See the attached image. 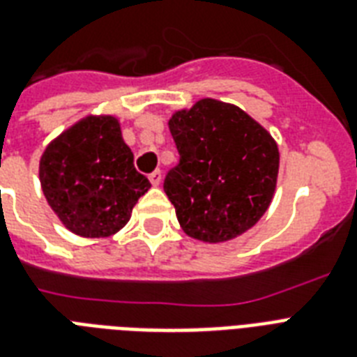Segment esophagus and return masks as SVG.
Segmentation results:
<instances>
[{
  "instance_id": "obj_1",
  "label": "esophagus",
  "mask_w": 357,
  "mask_h": 357,
  "mask_svg": "<svg viewBox=\"0 0 357 357\" xmlns=\"http://www.w3.org/2000/svg\"><path fill=\"white\" fill-rule=\"evenodd\" d=\"M148 178H150V181H151V185H153V187H157V185H161V179H162L161 170H153V172H151L150 176H148Z\"/></svg>"
}]
</instances>
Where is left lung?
<instances>
[{
    "label": "left lung",
    "instance_id": "1",
    "mask_svg": "<svg viewBox=\"0 0 357 357\" xmlns=\"http://www.w3.org/2000/svg\"><path fill=\"white\" fill-rule=\"evenodd\" d=\"M168 128L179 162L162 189L181 228L204 243H224L257 224L274 196L278 144L243 109L200 100L176 111Z\"/></svg>",
    "mask_w": 357,
    "mask_h": 357
}]
</instances>
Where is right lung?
Returning <instances> with one entry per match:
<instances>
[{
	"label": "right lung",
	"mask_w": 357,
	"mask_h": 357,
	"mask_svg": "<svg viewBox=\"0 0 357 357\" xmlns=\"http://www.w3.org/2000/svg\"><path fill=\"white\" fill-rule=\"evenodd\" d=\"M42 192L61 222L81 237H109L128 224L151 185L114 116H86L52 140L40 157Z\"/></svg>",
	"instance_id": "add662e5"
}]
</instances>
